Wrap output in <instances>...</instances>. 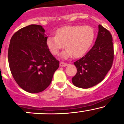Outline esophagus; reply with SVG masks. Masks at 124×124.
Instances as JSON below:
<instances>
[{
  "label": "esophagus",
  "instance_id": "34e87169",
  "mask_svg": "<svg viewBox=\"0 0 124 124\" xmlns=\"http://www.w3.org/2000/svg\"><path fill=\"white\" fill-rule=\"evenodd\" d=\"M68 63H66V62H60V66L61 67H66V66L68 65Z\"/></svg>",
  "mask_w": 124,
  "mask_h": 124
}]
</instances>
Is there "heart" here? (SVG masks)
I'll use <instances>...</instances> for the list:
<instances>
[{"mask_svg": "<svg viewBox=\"0 0 124 124\" xmlns=\"http://www.w3.org/2000/svg\"><path fill=\"white\" fill-rule=\"evenodd\" d=\"M94 38V31L91 26H67L57 29L56 35L49 36L46 44L53 55L59 54L60 50L65 46L67 49L62 53L63 58L72 55L75 57H79L88 50Z\"/></svg>", "mask_w": 124, "mask_h": 124, "instance_id": "heart-1", "label": "heart"}]
</instances>
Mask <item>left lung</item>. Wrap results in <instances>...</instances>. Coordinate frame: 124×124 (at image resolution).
<instances>
[{
    "label": "left lung",
    "mask_w": 124,
    "mask_h": 124,
    "mask_svg": "<svg viewBox=\"0 0 124 124\" xmlns=\"http://www.w3.org/2000/svg\"><path fill=\"white\" fill-rule=\"evenodd\" d=\"M113 39L110 32L99 24L95 44L83 57L74 62L77 73L72 78L74 85L89 88L100 83L113 64Z\"/></svg>",
    "instance_id": "left-lung-1"
}]
</instances>
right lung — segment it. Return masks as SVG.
<instances>
[{"label":"right lung","mask_w":124,"mask_h":124,"mask_svg":"<svg viewBox=\"0 0 124 124\" xmlns=\"http://www.w3.org/2000/svg\"><path fill=\"white\" fill-rule=\"evenodd\" d=\"M47 39L42 26L31 24L18 30L10 40L8 59L11 74L18 85L30 93L46 89L59 66L47 47Z\"/></svg>","instance_id":"right-lung-1"}]
</instances>
